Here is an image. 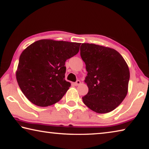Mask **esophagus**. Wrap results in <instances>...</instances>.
Instances as JSON below:
<instances>
[{
  "label": "esophagus",
  "mask_w": 149,
  "mask_h": 149,
  "mask_svg": "<svg viewBox=\"0 0 149 149\" xmlns=\"http://www.w3.org/2000/svg\"><path fill=\"white\" fill-rule=\"evenodd\" d=\"M81 84V81H80V80H77L76 81V82H75L74 83V85H80Z\"/></svg>",
  "instance_id": "esophagus-1"
}]
</instances>
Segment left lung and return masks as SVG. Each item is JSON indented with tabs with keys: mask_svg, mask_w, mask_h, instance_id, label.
Segmentation results:
<instances>
[{
	"mask_svg": "<svg viewBox=\"0 0 149 149\" xmlns=\"http://www.w3.org/2000/svg\"><path fill=\"white\" fill-rule=\"evenodd\" d=\"M80 55L86 67L85 82L89 88L82 98L84 103L99 114L114 110L127 93L130 70L127 63L116 50L95 44L82 43Z\"/></svg>",
	"mask_w": 149,
	"mask_h": 149,
	"instance_id": "obj_1",
	"label": "left lung"
}]
</instances>
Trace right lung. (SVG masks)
<instances>
[{"instance_id":"add662e5","label":"right lung","mask_w":149,"mask_h":149,"mask_svg":"<svg viewBox=\"0 0 149 149\" xmlns=\"http://www.w3.org/2000/svg\"><path fill=\"white\" fill-rule=\"evenodd\" d=\"M81 43L51 39L33 42L19 56L16 79L30 102L48 107L62 99L70 87L65 62L78 53Z\"/></svg>"}]
</instances>
